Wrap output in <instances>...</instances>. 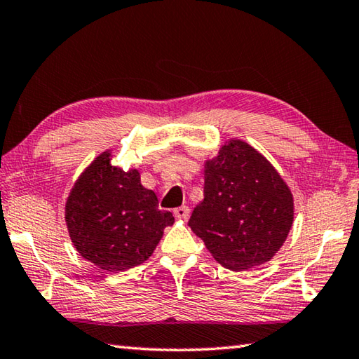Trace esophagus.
Masks as SVG:
<instances>
[{"instance_id": "obj_1", "label": "esophagus", "mask_w": 359, "mask_h": 359, "mask_svg": "<svg viewBox=\"0 0 359 359\" xmlns=\"http://www.w3.org/2000/svg\"><path fill=\"white\" fill-rule=\"evenodd\" d=\"M174 216L177 217V219H188V216H189V208L188 207H179V208H175L174 210Z\"/></svg>"}]
</instances>
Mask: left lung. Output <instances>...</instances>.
Masks as SVG:
<instances>
[{
	"mask_svg": "<svg viewBox=\"0 0 359 359\" xmlns=\"http://www.w3.org/2000/svg\"><path fill=\"white\" fill-rule=\"evenodd\" d=\"M203 179V201L188 226L224 268L268 263L294 221V198L282 175L255 147L231 138L205 161Z\"/></svg>",
	"mask_w": 359,
	"mask_h": 359,
	"instance_id": "1",
	"label": "left lung"
}]
</instances>
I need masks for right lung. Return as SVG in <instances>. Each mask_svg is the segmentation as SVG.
Here are the masks:
<instances>
[{"label": "right lung", "mask_w": 359, "mask_h": 359, "mask_svg": "<svg viewBox=\"0 0 359 359\" xmlns=\"http://www.w3.org/2000/svg\"><path fill=\"white\" fill-rule=\"evenodd\" d=\"M110 160L111 151H104L77 177L65 222L76 250L115 273L144 263L174 216L158 210L156 193L142 185L138 170L124 171Z\"/></svg>", "instance_id": "right-lung-1"}]
</instances>
